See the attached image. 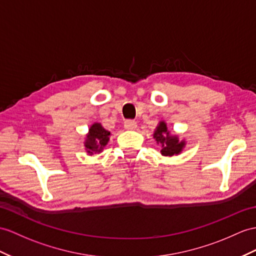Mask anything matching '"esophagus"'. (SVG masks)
Instances as JSON below:
<instances>
[{"mask_svg": "<svg viewBox=\"0 0 256 256\" xmlns=\"http://www.w3.org/2000/svg\"><path fill=\"white\" fill-rule=\"evenodd\" d=\"M124 128H126L127 130H134L136 128V122L134 120H126L124 124Z\"/></svg>", "mask_w": 256, "mask_h": 256, "instance_id": "1", "label": "esophagus"}]
</instances>
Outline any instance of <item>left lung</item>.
<instances>
[{
  "label": "left lung",
  "instance_id": "1",
  "mask_svg": "<svg viewBox=\"0 0 256 256\" xmlns=\"http://www.w3.org/2000/svg\"><path fill=\"white\" fill-rule=\"evenodd\" d=\"M153 136L158 144H160V153L164 156H172V155L180 154L186 146L184 140H179L178 136L170 134L165 122H160Z\"/></svg>",
  "mask_w": 256,
  "mask_h": 256
}]
</instances>
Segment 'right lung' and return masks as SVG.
<instances>
[{"label": "right lung", "instance_id": "1", "mask_svg": "<svg viewBox=\"0 0 256 256\" xmlns=\"http://www.w3.org/2000/svg\"><path fill=\"white\" fill-rule=\"evenodd\" d=\"M110 132L104 129L100 122H94L89 129V132L86 136L84 148L89 155L93 153H101L105 146L110 141Z\"/></svg>", "mask_w": 256, "mask_h": 256}]
</instances>
